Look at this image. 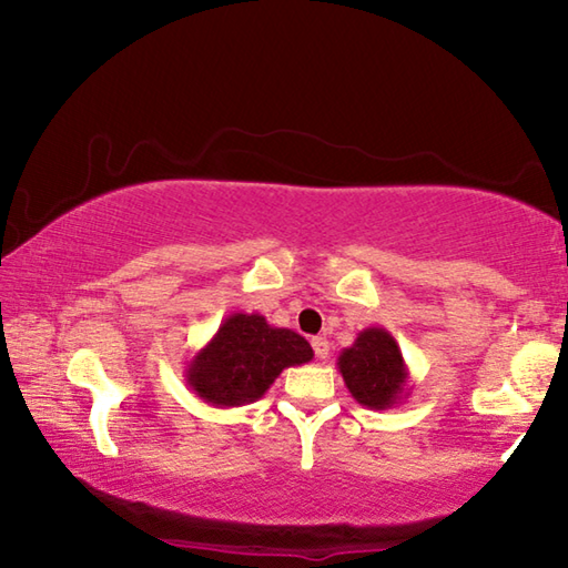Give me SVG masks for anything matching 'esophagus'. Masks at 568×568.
<instances>
[{"label":"esophagus","instance_id":"1","mask_svg":"<svg viewBox=\"0 0 568 568\" xmlns=\"http://www.w3.org/2000/svg\"><path fill=\"white\" fill-rule=\"evenodd\" d=\"M311 345H313V351H315V358L325 361V358H328V355H331V343L325 341L323 335H318V338H313Z\"/></svg>","mask_w":568,"mask_h":568}]
</instances>
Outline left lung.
Returning <instances> with one entry per match:
<instances>
[{"instance_id": "obj_1", "label": "left lung", "mask_w": 568, "mask_h": 568, "mask_svg": "<svg viewBox=\"0 0 568 568\" xmlns=\"http://www.w3.org/2000/svg\"><path fill=\"white\" fill-rule=\"evenodd\" d=\"M345 388L361 406L386 410L408 396V365L386 328H365L338 355Z\"/></svg>"}]
</instances>
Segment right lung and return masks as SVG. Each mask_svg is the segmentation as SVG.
<instances>
[{
	"mask_svg": "<svg viewBox=\"0 0 568 568\" xmlns=\"http://www.w3.org/2000/svg\"><path fill=\"white\" fill-rule=\"evenodd\" d=\"M313 361V348L291 328H275L261 313H233L187 363L185 381L200 400L237 408L265 396L291 365Z\"/></svg>",
	"mask_w": 568,
	"mask_h": 568,
	"instance_id": "right-lung-1",
	"label": "right lung"
}]
</instances>
